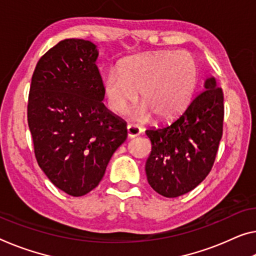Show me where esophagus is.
I'll return each mask as SVG.
<instances>
[{"instance_id": "obj_1", "label": "esophagus", "mask_w": 256, "mask_h": 256, "mask_svg": "<svg viewBox=\"0 0 256 256\" xmlns=\"http://www.w3.org/2000/svg\"><path fill=\"white\" fill-rule=\"evenodd\" d=\"M142 132V128H140L136 124H128L127 126V136L129 138H132V137H136L140 135Z\"/></svg>"}]
</instances>
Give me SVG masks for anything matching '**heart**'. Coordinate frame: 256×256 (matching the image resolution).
<instances>
[{"label": "heart", "mask_w": 256, "mask_h": 256, "mask_svg": "<svg viewBox=\"0 0 256 256\" xmlns=\"http://www.w3.org/2000/svg\"><path fill=\"white\" fill-rule=\"evenodd\" d=\"M104 80L110 108L122 114L138 94L140 119L170 121L186 111L199 81L198 64L186 51H161L124 60Z\"/></svg>", "instance_id": "heart-1"}]
</instances>
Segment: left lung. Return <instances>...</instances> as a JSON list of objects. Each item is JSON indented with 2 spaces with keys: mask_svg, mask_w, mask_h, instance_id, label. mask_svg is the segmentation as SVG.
<instances>
[{
  "mask_svg": "<svg viewBox=\"0 0 256 256\" xmlns=\"http://www.w3.org/2000/svg\"><path fill=\"white\" fill-rule=\"evenodd\" d=\"M174 122L148 129L151 153L145 164L150 186L176 198L199 186L213 168L223 134L224 96L214 78Z\"/></svg>",
  "mask_w": 256,
  "mask_h": 256,
  "instance_id": "1",
  "label": "left lung"
}]
</instances>
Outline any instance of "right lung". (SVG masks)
<instances>
[{"label":"right lung","instance_id":"add662e5","mask_svg":"<svg viewBox=\"0 0 256 256\" xmlns=\"http://www.w3.org/2000/svg\"><path fill=\"white\" fill-rule=\"evenodd\" d=\"M92 42L66 38L35 66L27 121L38 166L54 186L81 196L103 178L127 138L126 124L102 103L104 86Z\"/></svg>","mask_w":256,"mask_h":256}]
</instances>
